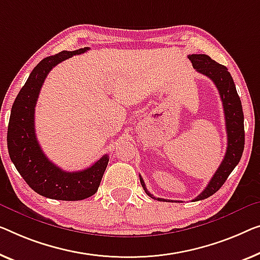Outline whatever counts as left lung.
I'll list each match as a JSON object with an SVG mask.
<instances>
[{
    "label": "left lung",
    "mask_w": 260,
    "mask_h": 260,
    "mask_svg": "<svg viewBox=\"0 0 260 260\" xmlns=\"http://www.w3.org/2000/svg\"><path fill=\"white\" fill-rule=\"evenodd\" d=\"M189 59L191 60L193 69L197 72L202 73L210 78L216 85L217 90L219 92L220 99L223 103L224 115H225V126H226V134H228V147L226 153L224 155L222 164L219 165L218 169L216 170L214 176L211 177L204 190L200 193L193 201H201L208 199L211 195L219 190V188L224 184L228 177L231 174L232 170L235 169L238 162L241 161L243 150H244V142H245V133H244V114L242 103L239 99V95L236 90L234 79L228 71V69L224 65H220L211 59L207 55H190ZM140 182L146 191L147 195L152 199L157 201H167L160 197H154L152 193L147 190L145 182H143L141 175ZM174 202V201H173Z\"/></svg>",
    "instance_id": "1"
}]
</instances>
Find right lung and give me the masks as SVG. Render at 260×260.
<instances>
[{"instance_id":"obj_1","label":"right lung","mask_w":260,"mask_h":260,"mask_svg":"<svg viewBox=\"0 0 260 260\" xmlns=\"http://www.w3.org/2000/svg\"><path fill=\"white\" fill-rule=\"evenodd\" d=\"M87 50L61 51L41 60L11 107L7 134L10 160L29 187L48 199L80 201L94 195L110 160L106 154L86 169L65 172L45 156L35 133V106L48 73L60 61Z\"/></svg>"}]
</instances>
